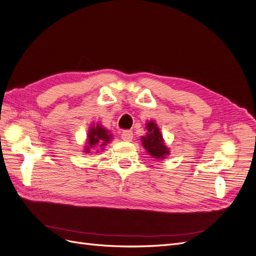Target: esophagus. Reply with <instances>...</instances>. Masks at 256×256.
<instances>
[{"label":"esophagus","instance_id":"esophagus-1","mask_svg":"<svg viewBox=\"0 0 256 256\" xmlns=\"http://www.w3.org/2000/svg\"><path fill=\"white\" fill-rule=\"evenodd\" d=\"M120 136H122V138L124 141H131V140H132V138H134L132 131H130V130L122 131Z\"/></svg>","mask_w":256,"mask_h":256}]
</instances>
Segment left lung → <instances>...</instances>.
Returning a JSON list of instances; mask_svg holds the SVG:
<instances>
[{
  "label": "left lung",
  "mask_w": 256,
  "mask_h": 256,
  "mask_svg": "<svg viewBox=\"0 0 256 256\" xmlns=\"http://www.w3.org/2000/svg\"><path fill=\"white\" fill-rule=\"evenodd\" d=\"M146 129L148 134L142 138L143 146L154 158H164L166 154H168V150L162 140L159 128L154 122H150L146 125Z\"/></svg>",
  "instance_id": "8db88e82"
}]
</instances>
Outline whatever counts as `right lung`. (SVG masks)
<instances>
[{"label":"right lung","mask_w":256,"mask_h":256,"mask_svg":"<svg viewBox=\"0 0 256 256\" xmlns=\"http://www.w3.org/2000/svg\"><path fill=\"white\" fill-rule=\"evenodd\" d=\"M111 138V134H108V131L102 128V126L97 125L96 127H92L90 129V134H88V148H86V152H90V148L92 147H102L104 146L108 142L110 141Z\"/></svg>","instance_id":"1"}]
</instances>
